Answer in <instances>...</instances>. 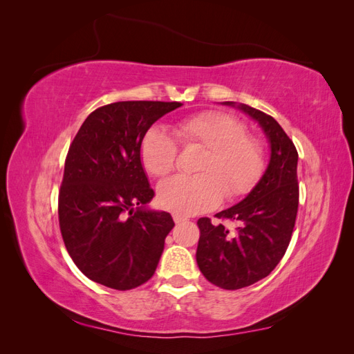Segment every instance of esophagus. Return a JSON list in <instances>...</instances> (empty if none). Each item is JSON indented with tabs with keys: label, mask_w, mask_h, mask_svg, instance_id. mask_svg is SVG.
Here are the masks:
<instances>
[{
	"label": "esophagus",
	"mask_w": 354,
	"mask_h": 354,
	"mask_svg": "<svg viewBox=\"0 0 354 354\" xmlns=\"http://www.w3.org/2000/svg\"><path fill=\"white\" fill-rule=\"evenodd\" d=\"M173 218H174V223L176 224H180V223H185L187 218L183 217V216H178V214H173Z\"/></svg>",
	"instance_id": "esophagus-1"
}]
</instances>
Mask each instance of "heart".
<instances>
[{
    "label": "heart",
    "mask_w": 354,
    "mask_h": 354,
    "mask_svg": "<svg viewBox=\"0 0 354 354\" xmlns=\"http://www.w3.org/2000/svg\"><path fill=\"white\" fill-rule=\"evenodd\" d=\"M174 133L185 146L205 149L199 176H177L159 186L160 207L178 216H194L248 194L264 168L261 145L246 136L245 125L224 112H202L181 120ZM177 143L162 127H152L142 142V162L149 174L167 177L176 168Z\"/></svg>",
    "instance_id": "heart-1"
}]
</instances>
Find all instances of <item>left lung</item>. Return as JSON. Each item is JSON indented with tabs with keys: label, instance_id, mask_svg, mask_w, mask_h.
<instances>
[{
	"label": "left lung",
	"instance_id": "left-lung-1",
	"mask_svg": "<svg viewBox=\"0 0 354 354\" xmlns=\"http://www.w3.org/2000/svg\"><path fill=\"white\" fill-rule=\"evenodd\" d=\"M260 125L270 145L267 168L239 203L216 214L239 223L229 232L209 218L198 220L201 238L196 263L202 274L223 289H241L269 276L291 241L298 209V153L274 118L248 104L223 102Z\"/></svg>",
	"mask_w": 354,
	"mask_h": 354
}]
</instances>
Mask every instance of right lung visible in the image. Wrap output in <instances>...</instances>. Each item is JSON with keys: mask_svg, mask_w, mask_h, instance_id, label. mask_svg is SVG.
<instances>
[{"mask_svg": "<svg viewBox=\"0 0 354 354\" xmlns=\"http://www.w3.org/2000/svg\"><path fill=\"white\" fill-rule=\"evenodd\" d=\"M178 102H116L91 112L69 147L59 224L73 263L88 279L127 291L153 276L174 227L153 198L142 142Z\"/></svg>", "mask_w": 354, "mask_h": 354, "instance_id": "1", "label": "right lung"}]
</instances>
